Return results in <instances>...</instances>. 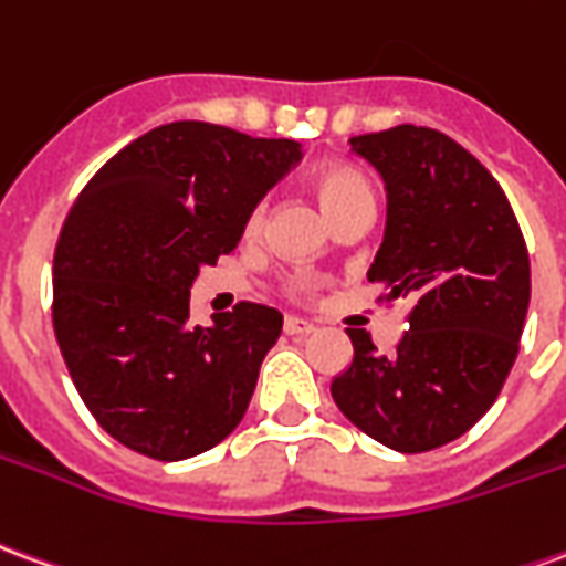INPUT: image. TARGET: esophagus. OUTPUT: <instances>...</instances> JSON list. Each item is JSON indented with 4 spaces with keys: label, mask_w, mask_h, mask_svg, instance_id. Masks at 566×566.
Returning <instances> with one entry per match:
<instances>
[{
    "label": "esophagus",
    "mask_w": 566,
    "mask_h": 566,
    "mask_svg": "<svg viewBox=\"0 0 566 566\" xmlns=\"http://www.w3.org/2000/svg\"><path fill=\"white\" fill-rule=\"evenodd\" d=\"M284 333L287 336H308V333H315V324L306 318H296V315H287L284 318Z\"/></svg>",
    "instance_id": "esophagus-1"
}]
</instances>
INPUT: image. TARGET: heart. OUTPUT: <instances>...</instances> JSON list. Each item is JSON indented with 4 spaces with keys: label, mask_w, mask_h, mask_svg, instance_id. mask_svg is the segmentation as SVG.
Returning a JSON list of instances; mask_svg holds the SVG:
<instances>
[{
    "label": "heart",
    "mask_w": 566,
    "mask_h": 566,
    "mask_svg": "<svg viewBox=\"0 0 566 566\" xmlns=\"http://www.w3.org/2000/svg\"><path fill=\"white\" fill-rule=\"evenodd\" d=\"M315 197H318L321 209L324 214L331 218L333 211L345 209V206H352L357 199H373L369 193V185L355 172V169H345V166H327V169H321L315 175ZM260 223V211H254V218H251V227H258Z\"/></svg>",
    "instance_id": "obj_1"
}]
</instances>
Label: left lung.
<instances>
[{
  "label": "left lung",
  "mask_w": 566,
  "mask_h": 566,
  "mask_svg": "<svg viewBox=\"0 0 566 566\" xmlns=\"http://www.w3.org/2000/svg\"><path fill=\"white\" fill-rule=\"evenodd\" d=\"M381 175L388 221L367 279L406 300L409 331L381 357L348 327L355 357L331 381L367 437L418 454L463 437L497 400L531 303V260L506 193L473 154L416 124L348 139Z\"/></svg>",
  "instance_id": "obj_1"
}]
</instances>
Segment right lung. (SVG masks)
<instances>
[{
  "mask_svg": "<svg viewBox=\"0 0 566 566\" xmlns=\"http://www.w3.org/2000/svg\"><path fill=\"white\" fill-rule=\"evenodd\" d=\"M300 142L175 120L117 150L69 211L54 333L81 400L127 449L185 461L235 430L282 312L239 303L190 324V287L245 233Z\"/></svg>",
  "mask_w": 566,
  "mask_h": 566,
  "instance_id": "1",
  "label": "right lung"
}]
</instances>
